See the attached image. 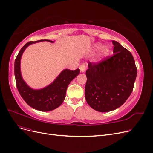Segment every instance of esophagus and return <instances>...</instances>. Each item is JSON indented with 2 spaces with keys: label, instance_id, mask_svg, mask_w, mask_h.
Segmentation results:
<instances>
[{
  "label": "esophagus",
  "instance_id": "34e87169",
  "mask_svg": "<svg viewBox=\"0 0 153 153\" xmlns=\"http://www.w3.org/2000/svg\"><path fill=\"white\" fill-rule=\"evenodd\" d=\"M79 69H80L81 72H85V71L86 70V65L82 64V65H81V66L79 67Z\"/></svg>",
  "mask_w": 153,
  "mask_h": 153
}]
</instances>
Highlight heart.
<instances>
[{
	"instance_id": "1",
	"label": "heart",
	"mask_w": 153,
	"mask_h": 153,
	"mask_svg": "<svg viewBox=\"0 0 153 153\" xmlns=\"http://www.w3.org/2000/svg\"><path fill=\"white\" fill-rule=\"evenodd\" d=\"M101 49L100 50V56L101 58L106 57L109 55L110 53V49L106 45H104L102 47V44L101 43H96L94 45V49L95 51H97Z\"/></svg>"
}]
</instances>
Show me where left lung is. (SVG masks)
Wrapping results in <instances>:
<instances>
[{
    "mask_svg": "<svg viewBox=\"0 0 153 153\" xmlns=\"http://www.w3.org/2000/svg\"><path fill=\"white\" fill-rule=\"evenodd\" d=\"M113 54L102 62H89L86 71L85 98L90 106L100 112L116 110L131 94L137 68L131 52L112 40Z\"/></svg>",
    "mask_w": 153,
    "mask_h": 153,
    "instance_id": "obj_1",
    "label": "left lung"
}]
</instances>
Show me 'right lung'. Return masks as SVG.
Returning a JSON list of instances; mask_svg holds the SVG:
<instances>
[{"instance_id": "add662e5", "label": "right lung", "mask_w": 153, "mask_h": 153, "mask_svg": "<svg viewBox=\"0 0 153 153\" xmlns=\"http://www.w3.org/2000/svg\"><path fill=\"white\" fill-rule=\"evenodd\" d=\"M43 41L54 42L49 40L29 42L22 48L15 61L16 84L20 95L29 106L41 111H49L58 108L63 102L67 88L74 78L79 74V69L75 71L65 69L49 85L35 90L29 87L24 81L20 71V60L23 52L29 45Z\"/></svg>"}]
</instances>
